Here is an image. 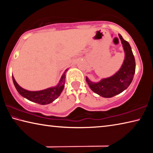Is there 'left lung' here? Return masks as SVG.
I'll return each mask as SVG.
<instances>
[{
    "mask_svg": "<svg viewBox=\"0 0 153 153\" xmlns=\"http://www.w3.org/2000/svg\"><path fill=\"white\" fill-rule=\"evenodd\" d=\"M125 51V60L120 71L114 76L94 83L87 78L86 82L93 92L105 98H111L120 94L128 88L134 78L136 70L135 58L129 44L119 34Z\"/></svg>",
    "mask_w": 153,
    "mask_h": 153,
    "instance_id": "1",
    "label": "left lung"
}]
</instances>
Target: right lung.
I'll return each mask as SVG.
<instances>
[{"mask_svg": "<svg viewBox=\"0 0 153 153\" xmlns=\"http://www.w3.org/2000/svg\"><path fill=\"white\" fill-rule=\"evenodd\" d=\"M66 72V71H65ZM65 72L61 77L59 84L55 87L40 90V91H28L20 87L15 81L13 76V81L17 92L22 97L27 98L30 101L38 103L40 105H47L53 102L56 98H57L64 88L65 82Z\"/></svg>", "mask_w": 153, "mask_h": 153, "instance_id": "1", "label": "right lung"}]
</instances>
